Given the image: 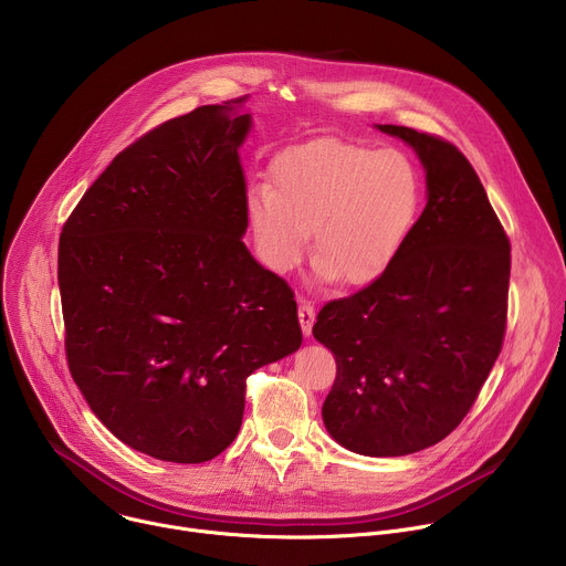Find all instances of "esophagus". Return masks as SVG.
Masks as SVG:
<instances>
[{"instance_id":"esophagus-1","label":"esophagus","mask_w":566,"mask_h":566,"mask_svg":"<svg viewBox=\"0 0 566 566\" xmlns=\"http://www.w3.org/2000/svg\"><path fill=\"white\" fill-rule=\"evenodd\" d=\"M297 317H300V325H302L304 336H308V334H311V327H313V322H315V308H313V304H311L308 300H302V302H300Z\"/></svg>"}]
</instances>
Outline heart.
I'll list each match as a JSON object with an SVG mask.
<instances>
[{"mask_svg": "<svg viewBox=\"0 0 566 566\" xmlns=\"http://www.w3.org/2000/svg\"><path fill=\"white\" fill-rule=\"evenodd\" d=\"M273 186L247 192V219L262 262L286 273L313 228L315 273L345 284L378 280L400 255L421 206L419 170L400 149L315 138L282 151Z\"/></svg>", "mask_w": 566, "mask_h": 566, "instance_id": "1", "label": "heart"}]
</instances>
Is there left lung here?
I'll return each instance as SVG.
<instances>
[{"label":"left lung","mask_w":566,"mask_h":566,"mask_svg":"<svg viewBox=\"0 0 566 566\" xmlns=\"http://www.w3.org/2000/svg\"><path fill=\"white\" fill-rule=\"evenodd\" d=\"M415 147L428 203L394 264L319 308L313 336L336 358L322 406L352 452L400 457L470 412L506 334L511 241L470 160L446 138L378 125Z\"/></svg>","instance_id":"obj_1"}]
</instances>
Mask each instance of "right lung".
<instances>
[{"label": "right lung", "instance_id": "right-lung-1", "mask_svg": "<svg viewBox=\"0 0 566 566\" xmlns=\"http://www.w3.org/2000/svg\"><path fill=\"white\" fill-rule=\"evenodd\" d=\"M247 96L125 147L62 226L64 352L103 426L160 461L237 437L247 378L302 343L293 289L244 244Z\"/></svg>", "mask_w": 566, "mask_h": 566}]
</instances>
